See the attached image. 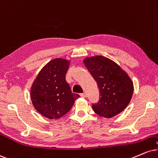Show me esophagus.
Listing matches in <instances>:
<instances>
[{"label": "esophagus", "mask_w": 158, "mask_h": 158, "mask_svg": "<svg viewBox=\"0 0 158 158\" xmlns=\"http://www.w3.org/2000/svg\"><path fill=\"white\" fill-rule=\"evenodd\" d=\"M81 97H82V98H86V94L84 92V93L81 94Z\"/></svg>", "instance_id": "obj_1"}]
</instances>
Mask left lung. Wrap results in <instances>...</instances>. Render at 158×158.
<instances>
[{
	"label": "left lung",
	"instance_id": "obj_1",
	"mask_svg": "<svg viewBox=\"0 0 158 158\" xmlns=\"http://www.w3.org/2000/svg\"><path fill=\"white\" fill-rule=\"evenodd\" d=\"M83 63L98 83L100 101L92 105L99 116L111 118L127 107L134 91L128 74L115 62L101 55L86 57Z\"/></svg>",
	"mask_w": 158,
	"mask_h": 158
}]
</instances>
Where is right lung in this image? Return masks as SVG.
Segmentation results:
<instances>
[{"instance_id": "1", "label": "right lung", "mask_w": 158, "mask_h": 158, "mask_svg": "<svg viewBox=\"0 0 158 158\" xmlns=\"http://www.w3.org/2000/svg\"><path fill=\"white\" fill-rule=\"evenodd\" d=\"M70 60L55 58L41 69L31 84V101L41 115L49 119H59L69 112L75 100L80 98L72 93L66 81Z\"/></svg>"}]
</instances>
